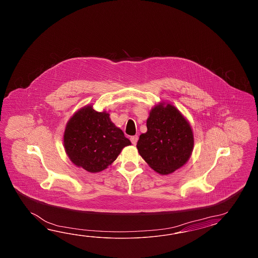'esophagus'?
Listing matches in <instances>:
<instances>
[{
  "instance_id": "34e87169",
  "label": "esophagus",
  "mask_w": 258,
  "mask_h": 258,
  "mask_svg": "<svg viewBox=\"0 0 258 258\" xmlns=\"http://www.w3.org/2000/svg\"><path fill=\"white\" fill-rule=\"evenodd\" d=\"M130 140H131L132 144L136 145V144L137 143V141H138V137H137V136H134V137H131Z\"/></svg>"
}]
</instances>
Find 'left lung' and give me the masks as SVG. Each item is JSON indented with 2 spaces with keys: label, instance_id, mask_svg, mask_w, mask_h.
I'll use <instances>...</instances> for the list:
<instances>
[{
  "label": "left lung",
  "instance_id": "obj_1",
  "mask_svg": "<svg viewBox=\"0 0 258 258\" xmlns=\"http://www.w3.org/2000/svg\"><path fill=\"white\" fill-rule=\"evenodd\" d=\"M147 127L148 132L140 136L137 148L155 171L169 174L186 163L194 148L192 129L174 106H155Z\"/></svg>",
  "mask_w": 258,
  "mask_h": 258
}]
</instances>
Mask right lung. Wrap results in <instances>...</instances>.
<instances>
[{"label": "right lung", "instance_id": "add662e5", "mask_svg": "<svg viewBox=\"0 0 258 258\" xmlns=\"http://www.w3.org/2000/svg\"><path fill=\"white\" fill-rule=\"evenodd\" d=\"M109 116L87 106L69 120L63 142L74 164L89 172H99L117 159L122 148L131 145Z\"/></svg>", "mask_w": 258, "mask_h": 258}]
</instances>
